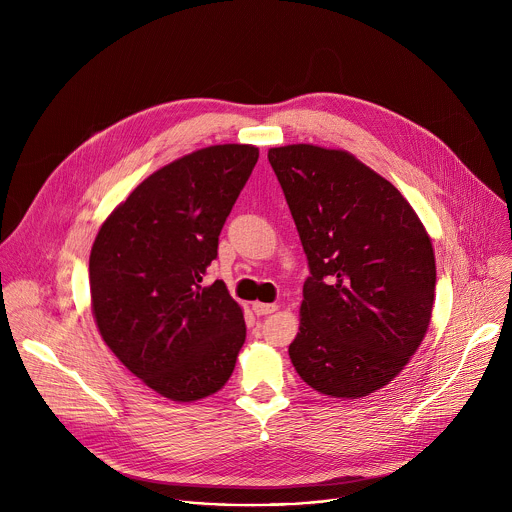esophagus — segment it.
I'll return each mask as SVG.
<instances>
[{"instance_id":"1","label":"esophagus","mask_w":512,"mask_h":512,"mask_svg":"<svg viewBox=\"0 0 512 512\" xmlns=\"http://www.w3.org/2000/svg\"><path fill=\"white\" fill-rule=\"evenodd\" d=\"M277 310L275 304H261V302H253V312L257 316H267V314H273Z\"/></svg>"}]
</instances>
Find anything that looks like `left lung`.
<instances>
[{
  "label": "left lung",
  "instance_id": "8db88e82",
  "mask_svg": "<svg viewBox=\"0 0 512 512\" xmlns=\"http://www.w3.org/2000/svg\"><path fill=\"white\" fill-rule=\"evenodd\" d=\"M267 158L310 267L289 358L318 393L369 395L403 371L427 332L431 241L401 192L354 156L298 143Z\"/></svg>",
  "mask_w": 512,
  "mask_h": 512
}]
</instances>
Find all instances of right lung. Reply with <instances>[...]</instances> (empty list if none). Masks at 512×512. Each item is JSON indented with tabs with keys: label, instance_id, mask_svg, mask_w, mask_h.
Returning a JSON list of instances; mask_svg holds the SVG:
<instances>
[{
	"label": "right lung",
	"instance_id": "obj_1",
	"mask_svg": "<svg viewBox=\"0 0 512 512\" xmlns=\"http://www.w3.org/2000/svg\"><path fill=\"white\" fill-rule=\"evenodd\" d=\"M259 150L212 145L145 178L101 227L91 259L93 314L125 367L172 401H196L233 375L247 326L227 285H204L218 235Z\"/></svg>",
	"mask_w": 512,
	"mask_h": 512
}]
</instances>
